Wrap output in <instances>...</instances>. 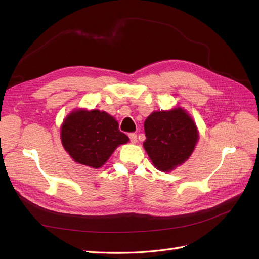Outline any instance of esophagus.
<instances>
[{
  "label": "esophagus",
  "instance_id": "1",
  "mask_svg": "<svg viewBox=\"0 0 259 259\" xmlns=\"http://www.w3.org/2000/svg\"><path fill=\"white\" fill-rule=\"evenodd\" d=\"M130 139H131V143L132 144H136L137 143V135L134 134V133H131V134L128 135Z\"/></svg>",
  "mask_w": 259,
  "mask_h": 259
}]
</instances>
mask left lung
Listing matches in <instances>:
<instances>
[{
    "label": "left lung",
    "mask_w": 259,
    "mask_h": 259,
    "mask_svg": "<svg viewBox=\"0 0 259 259\" xmlns=\"http://www.w3.org/2000/svg\"><path fill=\"white\" fill-rule=\"evenodd\" d=\"M144 127L145 150L153 166L164 173L189 159L199 140L197 125L180 107L152 112L146 119Z\"/></svg>",
    "instance_id": "obj_1"
}]
</instances>
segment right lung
Wrapping results in <instances>:
<instances>
[{"instance_id":"add662e5","label":"right lung","mask_w":259,"mask_h":259,"mask_svg":"<svg viewBox=\"0 0 259 259\" xmlns=\"http://www.w3.org/2000/svg\"><path fill=\"white\" fill-rule=\"evenodd\" d=\"M60 139L65 150L74 162L99 168L120 145L130 138L120 132L112 115L97 109H74L60 127Z\"/></svg>"}]
</instances>
